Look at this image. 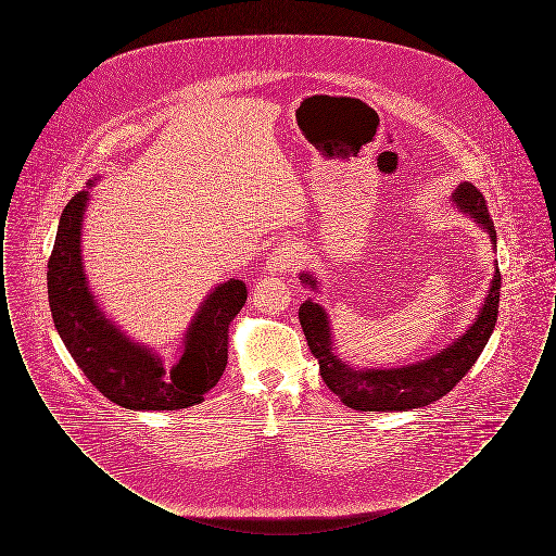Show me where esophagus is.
Returning a JSON list of instances; mask_svg holds the SVG:
<instances>
[{"label": "esophagus", "instance_id": "esophagus-1", "mask_svg": "<svg viewBox=\"0 0 556 556\" xmlns=\"http://www.w3.org/2000/svg\"><path fill=\"white\" fill-rule=\"evenodd\" d=\"M302 250L295 243H281L268 258V270L273 273H290L302 265Z\"/></svg>", "mask_w": 556, "mask_h": 556}]
</instances>
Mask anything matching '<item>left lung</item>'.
Here are the masks:
<instances>
[{
	"mask_svg": "<svg viewBox=\"0 0 556 556\" xmlns=\"http://www.w3.org/2000/svg\"><path fill=\"white\" fill-rule=\"evenodd\" d=\"M458 211L471 216L477 225L488 233L496 248V229L490 218L481 191L469 181L454 189L450 200ZM494 277L490 281L488 295L469 329L458 336L452 344L442 348L433 356L417 361L413 365L392 369H358L338 356L331 333V320L325 308L311 298L300 306V325L311 345V352L318 361V370L327 388L340 396L345 406L354 410H410L421 408L442 396L467 375L476 365L479 354L488 344L501 302V270L494 266ZM300 283L311 291L320 290L317 277L308 270L300 273Z\"/></svg>",
	"mask_w": 556,
	"mask_h": 556,
	"instance_id": "8db88e82",
	"label": "left lung"
}]
</instances>
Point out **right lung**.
<instances>
[{
  "instance_id": "1",
  "label": "right lung",
  "mask_w": 556,
  "mask_h": 556,
  "mask_svg": "<svg viewBox=\"0 0 556 556\" xmlns=\"http://www.w3.org/2000/svg\"><path fill=\"white\" fill-rule=\"evenodd\" d=\"M98 179L62 211L48 263V295L62 342L85 377L129 410H179L200 404L227 367L229 325L245 304L241 279L212 288L187 327L179 361L166 369L159 354L129 338L100 306L83 265V218Z\"/></svg>"
}]
</instances>
